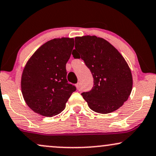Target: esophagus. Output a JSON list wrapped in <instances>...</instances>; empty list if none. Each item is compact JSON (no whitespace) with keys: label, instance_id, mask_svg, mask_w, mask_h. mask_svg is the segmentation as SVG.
Listing matches in <instances>:
<instances>
[{"label":"esophagus","instance_id":"1","mask_svg":"<svg viewBox=\"0 0 156 156\" xmlns=\"http://www.w3.org/2000/svg\"><path fill=\"white\" fill-rule=\"evenodd\" d=\"M76 88H77V89L78 90H80V83H78L76 85Z\"/></svg>","mask_w":156,"mask_h":156}]
</instances>
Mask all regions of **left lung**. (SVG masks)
Listing matches in <instances>:
<instances>
[{
    "instance_id": "8db88e82",
    "label": "left lung",
    "mask_w": 156,
    "mask_h": 156,
    "mask_svg": "<svg viewBox=\"0 0 156 156\" xmlns=\"http://www.w3.org/2000/svg\"><path fill=\"white\" fill-rule=\"evenodd\" d=\"M73 57L81 58L91 70L94 87L81 94L93 111L107 114L121 108L132 90V74L121 53L108 41L95 35L75 37Z\"/></svg>"
}]
</instances>
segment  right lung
Segmentation results:
<instances>
[{"instance_id":"add662e5","label":"right lung","mask_w":156,"mask_h":156,"mask_svg":"<svg viewBox=\"0 0 156 156\" xmlns=\"http://www.w3.org/2000/svg\"><path fill=\"white\" fill-rule=\"evenodd\" d=\"M73 47V37L54 38L37 48L26 63L21 78L22 96L39 115L60 113L76 90L66 79V63Z\"/></svg>"}]
</instances>
